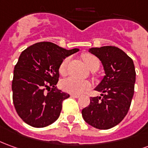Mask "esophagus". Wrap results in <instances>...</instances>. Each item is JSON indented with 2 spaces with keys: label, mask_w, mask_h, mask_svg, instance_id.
I'll list each match as a JSON object with an SVG mask.
<instances>
[{
  "label": "esophagus",
  "mask_w": 148,
  "mask_h": 148,
  "mask_svg": "<svg viewBox=\"0 0 148 148\" xmlns=\"http://www.w3.org/2000/svg\"><path fill=\"white\" fill-rule=\"evenodd\" d=\"M71 96L72 97V98H75V99H77V98L79 97V96L77 95H71Z\"/></svg>",
  "instance_id": "esophagus-1"
}]
</instances>
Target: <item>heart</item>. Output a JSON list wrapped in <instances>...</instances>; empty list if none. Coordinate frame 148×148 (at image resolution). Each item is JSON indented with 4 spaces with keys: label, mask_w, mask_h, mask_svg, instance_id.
Returning a JSON list of instances; mask_svg holds the SVG:
<instances>
[{
    "label": "heart",
    "mask_w": 148,
    "mask_h": 148,
    "mask_svg": "<svg viewBox=\"0 0 148 148\" xmlns=\"http://www.w3.org/2000/svg\"><path fill=\"white\" fill-rule=\"evenodd\" d=\"M82 60L84 61L85 64L87 66L89 69L92 71H97L100 66V62L99 58L94 54L86 53L82 54ZM70 62V58H66L62 63L60 64L59 66V73L62 75H66L67 73V66ZM95 75V74H94ZM90 82L88 81H83V80H79L75 77H71L65 79L62 83V86L65 91L71 93L73 95H80L85 90H88L90 87Z\"/></svg>",
    "instance_id": "b5f03b06"
}]
</instances>
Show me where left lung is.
<instances>
[{
  "label": "left lung",
  "instance_id": "obj_1",
  "mask_svg": "<svg viewBox=\"0 0 148 148\" xmlns=\"http://www.w3.org/2000/svg\"><path fill=\"white\" fill-rule=\"evenodd\" d=\"M106 75L95 90L101 97H90V105L82 110L84 120L94 127L106 130L118 125L127 115L135 91V70L132 59L115 46L91 48Z\"/></svg>",
  "mask_w": 148,
  "mask_h": 148
}]
</instances>
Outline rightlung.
<instances>
[{
  "label": "right lung",
  "instance_id": "right-lung-1",
  "mask_svg": "<svg viewBox=\"0 0 148 148\" xmlns=\"http://www.w3.org/2000/svg\"><path fill=\"white\" fill-rule=\"evenodd\" d=\"M79 49L67 50L42 42L21 53L13 71V101L17 114L34 127H44L58 119L70 95L56 89L60 64Z\"/></svg>",
  "mask_w": 148,
  "mask_h": 148
}]
</instances>
